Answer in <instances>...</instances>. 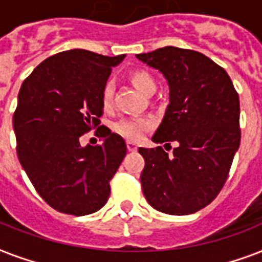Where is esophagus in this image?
Masks as SVG:
<instances>
[{
  "label": "esophagus",
  "mask_w": 262,
  "mask_h": 262,
  "mask_svg": "<svg viewBox=\"0 0 262 262\" xmlns=\"http://www.w3.org/2000/svg\"><path fill=\"white\" fill-rule=\"evenodd\" d=\"M126 147H127V149H129V151H130V152H135V151H137V148H139V145H137V144H136L135 141H130V140H129V141H126Z\"/></svg>",
  "instance_id": "34e87169"
}]
</instances>
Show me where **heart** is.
<instances>
[{
    "label": "heart",
    "mask_w": 262,
    "mask_h": 262,
    "mask_svg": "<svg viewBox=\"0 0 262 262\" xmlns=\"http://www.w3.org/2000/svg\"><path fill=\"white\" fill-rule=\"evenodd\" d=\"M132 83L143 94L151 96L158 90V83L147 71H135L130 75ZM114 98V85L107 83L102 91V104L104 108H110ZM151 127V121L144 118H123L114 125L115 132L130 140H139Z\"/></svg>",
    "instance_id": "b5f03b06"
}]
</instances>
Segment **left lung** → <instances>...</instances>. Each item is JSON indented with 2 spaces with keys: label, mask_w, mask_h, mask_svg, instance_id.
<instances>
[{
  "label": "left lung",
  "mask_w": 262,
  "mask_h": 262,
  "mask_svg": "<svg viewBox=\"0 0 262 262\" xmlns=\"http://www.w3.org/2000/svg\"><path fill=\"white\" fill-rule=\"evenodd\" d=\"M167 80L168 103L145 160L141 186L156 211L190 215L212 203L228 177L241 143L239 98L227 72L199 51L166 46L136 55ZM170 145V144H168Z\"/></svg>",
  "instance_id": "left-lung-1"
}]
</instances>
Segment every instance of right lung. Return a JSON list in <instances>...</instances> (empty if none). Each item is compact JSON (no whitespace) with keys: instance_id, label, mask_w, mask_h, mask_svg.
<instances>
[{"instance_id":"obj_1","label":"right lung","mask_w":262,"mask_h":262,"mask_svg":"<svg viewBox=\"0 0 262 262\" xmlns=\"http://www.w3.org/2000/svg\"><path fill=\"white\" fill-rule=\"evenodd\" d=\"M123 58L62 51L39 63L18 91L13 115L18 160L39 195L58 212L90 215L108 200L126 144L110 129H100L99 118L111 68ZM92 127L102 144L83 147L79 136Z\"/></svg>"}]
</instances>
